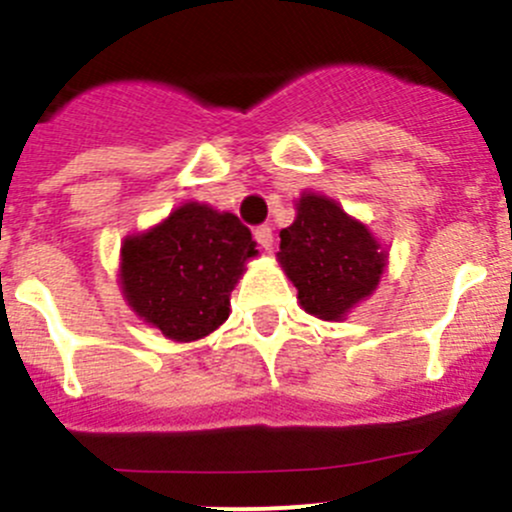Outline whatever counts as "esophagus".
<instances>
[{"label":"esophagus","mask_w":512,"mask_h":512,"mask_svg":"<svg viewBox=\"0 0 512 512\" xmlns=\"http://www.w3.org/2000/svg\"><path fill=\"white\" fill-rule=\"evenodd\" d=\"M255 240H257V245L262 247V250L270 252L272 242H275V237H272V227L270 225H257L255 227Z\"/></svg>","instance_id":"obj_1"}]
</instances>
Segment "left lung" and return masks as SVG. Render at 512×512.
<instances>
[{"mask_svg": "<svg viewBox=\"0 0 512 512\" xmlns=\"http://www.w3.org/2000/svg\"><path fill=\"white\" fill-rule=\"evenodd\" d=\"M280 257L309 314L339 319L379 285L386 257L364 225L334 200L304 195L297 220L280 232Z\"/></svg>", "mask_w": 512, "mask_h": 512, "instance_id": "left-lung-1", "label": "left lung"}]
</instances>
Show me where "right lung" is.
<instances>
[{
	"label": "right lung",
	"instance_id": "obj_1",
	"mask_svg": "<svg viewBox=\"0 0 512 512\" xmlns=\"http://www.w3.org/2000/svg\"><path fill=\"white\" fill-rule=\"evenodd\" d=\"M255 247L237 215L185 203L146 235L126 240L123 294L165 337L193 342L227 319L230 292Z\"/></svg>",
	"mask_w": 512,
	"mask_h": 512
}]
</instances>
